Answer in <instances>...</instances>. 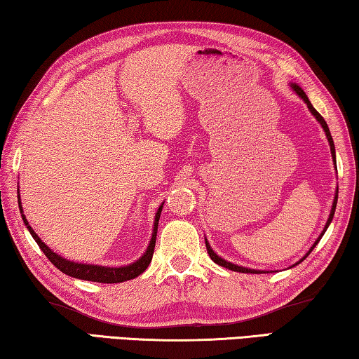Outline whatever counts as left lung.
<instances>
[{
    "mask_svg": "<svg viewBox=\"0 0 359 359\" xmlns=\"http://www.w3.org/2000/svg\"><path fill=\"white\" fill-rule=\"evenodd\" d=\"M291 87H293V90L294 92L301 96V98L306 101V104H307V107L311 109V112L313 114V117L317 118L318 121H320V125L323 126V130H325V133H326V137H327V141H330V147H331V155H332V158H334V163H336V149H334V141H332V136H331V133H330V128H327V125H326V121H325V118L321 117V115L317 112V109H315L312 104H311V101H309V98H307V95L304 93V90L301 88V87H297L296 83H293L291 85ZM337 193H339V190H336V196H334V203H332V209H331V214H330V218H327V222H326V226H325V229H323V233L320 234V238L315 241V244L312 245V248L311 250H309V253H311L313 248H315V245L318 244L320 242V239H321V236L325 234V231L327 229V226H330V223H331V220H332V217H334V210H336V204H337ZM205 247H208V253H209V257L212 258V261H214V263H217L218 266H223V267H226V269H231V271H236V272H245V274H255V272H259V271H255V269H248V267H241V266H238V264H233V263H228V261H224L223 258H220L218 257L217 253H214V250H212L210 248V245H209V242L205 241ZM307 253V255H309ZM306 255V257H307ZM304 257V258H306ZM302 258V259H304ZM301 259V261H302ZM299 261V263H301Z\"/></svg>",
    "mask_w": 359,
    "mask_h": 359,
    "instance_id": "obj_1",
    "label": "left lung"
}]
</instances>
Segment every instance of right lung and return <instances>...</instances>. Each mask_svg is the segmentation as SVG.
I'll list each match as a JSON object with an SVG mask.
<instances>
[{
	"mask_svg": "<svg viewBox=\"0 0 359 359\" xmlns=\"http://www.w3.org/2000/svg\"><path fill=\"white\" fill-rule=\"evenodd\" d=\"M19 208L22 210L20 205V196H19ZM163 205L158 208V212L155 215V224H154V234H151V241L147 247V250L139 258L136 263H133L130 266H123V267H104V266H95V264H82V263H74V261H68L60 257V255L53 253L50 248H48L44 242H42L38 234L34 233L33 228L29 226L25 215L22 214L23 222H25L27 228L29 233H32L33 239L36 241V244L39 245V248L44 252L46 257L48 258V261L60 269L62 272H65L66 276L81 278V280H88V282H100V283H118V282H126L131 280L137 276H141L142 272L147 269L151 257H154V250H155V241H156V231H158V220H160V214H161Z\"/></svg>",
	"mask_w": 359,
	"mask_h": 359,
	"instance_id": "1",
	"label": "right lung"
}]
</instances>
